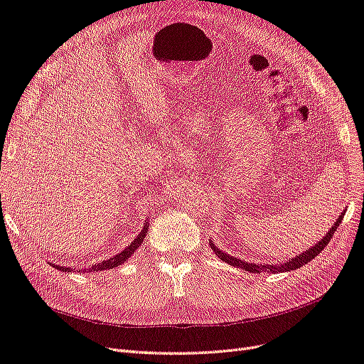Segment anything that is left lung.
I'll return each instance as SVG.
<instances>
[{
	"instance_id": "8db88e82",
	"label": "left lung",
	"mask_w": 364,
	"mask_h": 364,
	"mask_svg": "<svg viewBox=\"0 0 364 364\" xmlns=\"http://www.w3.org/2000/svg\"><path fill=\"white\" fill-rule=\"evenodd\" d=\"M343 215H345V211L338 215V218L334 222V226L329 228V230L325 234V237H322L321 240H318L317 243L313 245L310 249L299 253V255H296V257L287 259V261L281 262V264H272V266H270V264L246 262V261L240 259L237 257H230V255H228L226 252L220 250L214 245V241H211V243H209V246H211V249L215 252V255L222 261L230 264V266H234V267H238V269H243L246 272H250V273H261V272H267V273H278V272H281L282 273V272H290V270H296V269L305 266L308 261H311L313 258H316L318 253H321L326 247V245L329 243V240H331V237L334 235L337 226L341 223V218H343Z\"/></svg>"
}]
</instances>
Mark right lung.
<instances>
[{"instance_id":"1","label":"right lung","mask_w":364,"mask_h":364,"mask_svg":"<svg viewBox=\"0 0 364 364\" xmlns=\"http://www.w3.org/2000/svg\"><path fill=\"white\" fill-rule=\"evenodd\" d=\"M147 232H149V218L146 220V223H144V226H142L141 232L136 235V238H135L134 241H132L130 246H127L124 250L118 252L117 255H114L112 258L105 259V261H102V262H97V264H94V266H91V267H86V269H85V272L111 270V269H115V267L121 266V264H124V262H126L132 255H134L135 250L142 245V241H144V238H146ZM54 267L59 269V270H62V272H71V270H73V269H70V267H63V266H54ZM79 272H80V270H79Z\"/></svg>"}]
</instances>
